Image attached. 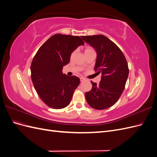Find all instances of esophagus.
<instances>
[{"label":"esophagus","instance_id":"esophagus-1","mask_svg":"<svg viewBox=\"0 0 157 157\" xmlns=\"http://www.w3.org/2000/svg\"><path fill=\"white\" fill-rule=\"evenodd\" d=\"M80 82H84V81H85V80H86V78H84V77H80Z\"/></svg>","mask_w":157,"mask_h":157}]
</instances>
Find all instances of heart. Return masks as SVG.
Here are the masks:
<instances>
[{"instance_id":"obj_1","label":"heart","mask_w":157,"mask_h":157,"mask_svg":"<svg viewBox=\"0 0 157 157\" xmlns=\"http://www.w3.org/2000/svg\"><path fill=\"white\" fill-rule=\"evenodd\" d=\"M91 50H94L92 48H90V47H87V48H86V49H85V50H84V53L85 52L91 51Z\"/></svg>"}]
</instances>
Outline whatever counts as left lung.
Returning a JSON list of instances; mask_svg holds the SVG:
<instances>
[{"instance_id":"8db88e82","label":"left lung","mask_w":157,"mask_h":157,"mask_svg":"<svg viewBox=\"0 0 157 157\" xmlns=\"http://www.w3.org/2000/svg\"><path fill=\"white\" fill-rule=\"evenodd\" d=\"M81 37L96 50L97 58L94 70L101 73L99 84L91 82L92 90L85 93L86 101L90 107L98 110L111 107L124 90L129 74L126 59L120 48L105 36Z\"/></svg>"}]
</instances>
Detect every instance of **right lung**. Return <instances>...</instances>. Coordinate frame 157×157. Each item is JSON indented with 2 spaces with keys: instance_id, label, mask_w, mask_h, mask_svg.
<instances>
[{
  "instance_id": "obj_1",
  "label": "right lung",
  "mask_w": 157,
  "mask_h": 157,
  "mask_svg": "<svg viewBox=\"0 0 157 157\" xmlns=\"http://www.w3.org/2000/svg\"><path fill=\"white\" fill-rule=\"evenodd\" d=\"M84 44L78 36L56 34L37 51L31 65V79L39 96L48 107L59 109L70 103L80 78L69 77L62 69L73 52Z\"/></svg>"
}]
</instances>
